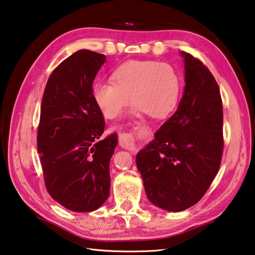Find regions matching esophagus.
Wrapping results in <instances>:
<instances>
[{
  "label": "esophagus",
  "mask_w": 255,
  "mask_h": 255,
  "mask_svg": "<svg viewBox=\"0 0 255 255\" xmlns=\"http://www.w3.org/2000/svg\"><path fill=\"white\" fill-rule=\"evenodd\" d=\"M119 144L124 149H128L132 152V154H135L137 151V147L135 145V140L132 136V134L129 133H121L119 135Z\"/></svg>",
  "instance_id": "34e87169"
}]
</instances>
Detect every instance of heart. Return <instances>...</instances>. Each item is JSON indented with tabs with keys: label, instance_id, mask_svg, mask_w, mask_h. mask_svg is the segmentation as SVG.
Returning a JSON list of instances; mask_svg holds the SVG:
<instances>
[{
	"label": "heart",
	"instance_id": "obj_1",
	"mask_svg": "<svg viewBox=\"0 0 255 255\" xmlns=\"http://www.w3.org/2000/svg\"><path fill=\"white\" fill-rule=\"evenodd\" d=\"M93 99L107 119L117 118L131 103L136 115L163 119L174 110L181 94V78L174 67L158 61H128L112 72V81H98Z\"/></svg>",
	"mask_w": 255,
	"mask_h": 255
}]
</instances>
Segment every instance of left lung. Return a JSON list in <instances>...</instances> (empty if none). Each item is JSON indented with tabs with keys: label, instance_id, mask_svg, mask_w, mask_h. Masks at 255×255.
Wrapping results in <instances>:
<instances>
[{
	"label": "left lung",
	"instance_id": "8db88e82",
	"mask_svg": "<svg viewBox=\"0 0 255 255\" xmlns=\"http://www.w3.org/2000/svg\"><path fill=\"white\" fill-rule=\"evenodd\" d=\"M180 54L185 86L178 110L136 155L147 199L168 212L184 211L204 196L224 148L218 84L200 60Z\"/></svg>",
	"mask_w": 255,
	"mask_h": 255
}]
</instances>
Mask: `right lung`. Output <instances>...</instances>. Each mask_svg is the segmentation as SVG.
Here are the masks:
<instances>
[{
  "instance_id": "1",
  "label": "right lung",
  "mask_w": 255,
  "mask_h": 255,
  "mask_svg": "<svg viewBox=\"0 0 255 255\" xmlns=\"http://www.w3.org/2000/svg\"><path fill=\"white\" fill-rule=\"evenodd\" d=\"M106 56L80 50L50 75L44 88L38 152L52 199L72 212H93L110 194L109 163L118 135L101 139L103 113L93 99V83Z\"/></svg>"
}]
</instances>
